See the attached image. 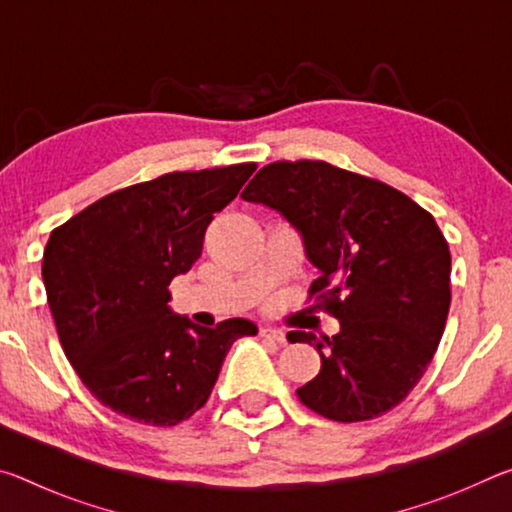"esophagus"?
<instances>
[{
  "mask_svg": "<svg viewBox=\"0 0 512 512\" xmlns=\"http://www.w3.org/2000/svg\"><path fill=\"white\" fill-rule=\"evenodd\" d=\"M259 336H262V339L273 341V343H287V334H284L282 329H275V327H262L259 329Z\"/></svg>",
  "mask_w": 512,
  "mask_h": 512,
  "instance_id": "34e87169",
  "label": "esophagus"
}]
</instances>
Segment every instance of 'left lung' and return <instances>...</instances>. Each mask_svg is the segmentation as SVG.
I'll use <instances>...</instances> for the list:
<instances>
[{
  "label": "left lung",
  "mask_w": 512,
  "mask_h": 512,
  "mask_svg": "<svg viewBox=\"0 0 512 512\" xmlns=\"http://www.w3.org/2000/svg\"><path fill=\"white\" fill-rule=\"evenodd\" d=\"M298 230L320 277L311 296L339 320V334L289 332L320 354L300 402L336 422L391 411L436 354L449 311L452 255L433 216L379 180L323 160L273 162L241 192Z\"/></svg>",
  "instance_id": "1"
}]
</instances>
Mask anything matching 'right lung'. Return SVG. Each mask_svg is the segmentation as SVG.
<instances>
[{"mask_svg":"<svg viewBox=\"0 0 512 512\" xmlns=\"http://www.w3.org/2000/svg\"><path fill=\"white\" fill-rule=\"evenodd\" d=\"M255 162L173 171L103 196L47 241L42 280L65 357L119 415L173 427L207 402L223 359L257 325H194L169 307V284L201 257L207 225Z\"/></svg>","mask_w":512,"mask_h":512,"instance_id":"add662e5","label":"right lung"}]
</instances>
